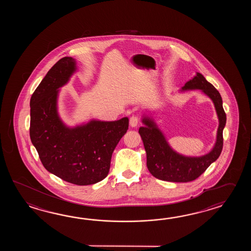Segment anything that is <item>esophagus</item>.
<instances>
[{"label":"esophagus","instance_id":"34e87169","mask_svg":"<svg viewBox=\"0 0 251 251\" xmlns=\"http://www.w3.org/2000/svg\"><path fill=\"white\" fill-rule=\"evenodd\" d=\"M129 123H130V126H131L132 127H135V126H137V125H138L139 123L138 117H136V116H133V117H131V118H130V121H129Z\"/></svg>","mask_w":251,"mask_h":251}]
</instances>
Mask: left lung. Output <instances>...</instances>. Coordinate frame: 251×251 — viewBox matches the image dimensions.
<instances>
[{
  "mask_svg": "<svg viewBox=\"0 0 251 251\" xmlns=\"http://www.w3.org/2000/svg\"><path fill=\"white\" fill-rule=\"evenodd\" d=\"M201 90L213 100L219 118L217 139L213 150L200 157H187L172 150L156 124L148 117H144V126L139 133L144 143L147 156V168L151 174L160 180L170 182H189L201 176L213 161L217 160L224 146V131L226 114L223 107V100L219 91L201 74L188 80L182 91Z\"/></svg>",
  "mask_w": 251,
  "mask_h": 251,
  "instance_id": "1",
  "label": "left lung"
}]
</instances>
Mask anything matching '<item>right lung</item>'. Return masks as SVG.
I'll use <instances>...</instances> for the list:
<instances>
[{
  "label": "right lung",
  "instance_id": "add662e5",
  "mask_svg": "<svg viewBox=\"0 0 251 251\" xmlns=\"http://www.w3.org/2000/svg\"><path fill=\"white\" fill-rule=\"evenodd\" d=\"M76 70L72 57L48 71L30 99L29 134L47 171L78 186L101 181L108 174L113 151L127 131L129 120L91 122L67 127L57 112L58 89Z\"/></svg>",
  "mask_w": 251,
  "mask_h": 251
}]
</instances>
